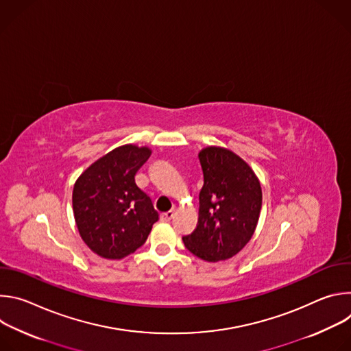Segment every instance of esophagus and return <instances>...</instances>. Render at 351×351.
I'll use <instances>...</instances> for the list:
<instances>
[{
  "instance_id": "obj_1",
  "label": "esophagus",
  "mask_w": 351,
  "mask_h": 351,
  "mask_svg": "<svg viewBox=\"0 0 351 351\" xmlns=\"http://www.w3.org/2000/svg\"><path fill=\"white\" fill-rule=\"evenodd\" d=\"M173 215H175V210H171L168 213H162L160 215V218H161V221H171L173 218Z\"/></svg>"
}]
</instances>
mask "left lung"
<instances>
[{
    "instance_id": "obj_1",
    "label": "left lung",
    "mask_w": 351,
    "mask_h": 351,
    "mask_svg": "<svg viewBox=\"0 0 351 351\" xmlns=\"http://www.w3.org/2000/svg\"><path fill=\"white\" fill-rule=\"evenodd\" d=\"M198 158L204 173L198 222L182 239L195 257L218 263L236 256L253 237L263 190L252 167L225 147L208 145Z\"/></svg>"
}]
</instances>
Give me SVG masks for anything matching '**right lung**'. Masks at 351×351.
Segmentation results:
<instances>
[{
    "instance_id": "right-lung-1",
    "label": "right lung",
    "mask_w": 351,
    "mask_h": 351,
    "mask_svg": "<svg viewBox=\"0 0 351 351\" xmlns=\"http://www.w3.org/2000/svg\"><path fill=\"white\" fill-rule=\"evenodd\" d=\"M152 156L125 144L94 161L75 182L72 206L80 237L97 256L122 260L141 247L158 221L152 198L134 175Z\"/></svg>"
}]
</instances>
